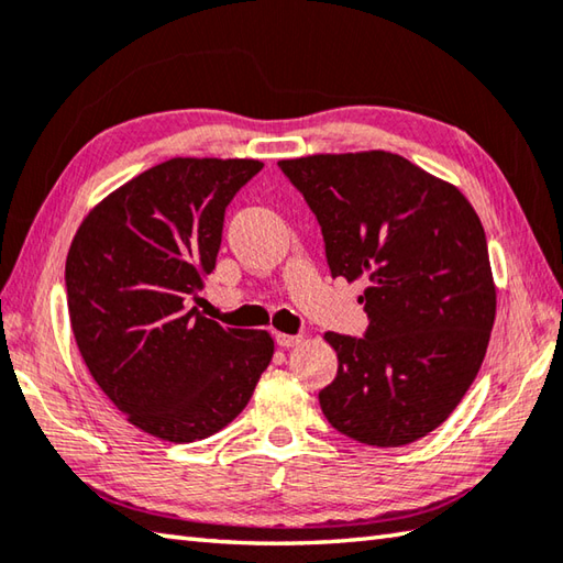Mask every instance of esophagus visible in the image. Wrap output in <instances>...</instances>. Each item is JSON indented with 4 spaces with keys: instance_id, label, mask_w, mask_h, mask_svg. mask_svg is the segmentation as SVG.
I'll return each instance as SVG.
<instances>
[{
    "instance_id": "esophagus-1",
    "label": "esophagus",
    "mask_w": 563,
    "mask_h": 563,
    "mask_svg": "<svg viewBox=\"0 0 563 563\" xmlns=\"http://www.w3.org/2000/svg\"><path fill=\"white\" fill-rule=\"evenodd\" d=\"M302 341V334H275V344L283 346V349H290V346H297Z\"/></svg>"
}]
</instances>
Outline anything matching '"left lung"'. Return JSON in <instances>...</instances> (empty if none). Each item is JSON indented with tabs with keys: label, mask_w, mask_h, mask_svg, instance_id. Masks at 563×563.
<instances>
[{
	"label": "left lung",
	"mask_w": 563,
	"mask_h": 563,
	"mask_svg": "<svg viewBox=\"0 0 563 563\" xmlns=\"http://www.w3.org/2000/svg\"><path fill=\"white\" fill-rule=\"evenodd\" d=\"M312 209L332 278H366L363 336L327 332L339 358L319 405L336 432L402 446L471 388L495 322L486 231L454 185L388 151L278 161Z\"/></svg>",
	"instance_id": "1"
}]
</instances>
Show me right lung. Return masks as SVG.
Listing matches in <instances>:
<instances>
[{"label": "right lung", "instance_id": "obj_1", "mask_svg": "<svg viewBox=\"0 0 563 563\" xmlns=\"http://www.w3.org/2000/svg\"><path fill=\"white\" fill-rule=\"evenodd\" d=\"M261 161L173 158L97 205L65 261L73 334L119 412L165 442H197L244 410L273 358L263 329L197 307L217 266L224 212Z\"/></svg>", "mask_w": 563, "mask_h": 563}]
</instances>
